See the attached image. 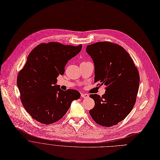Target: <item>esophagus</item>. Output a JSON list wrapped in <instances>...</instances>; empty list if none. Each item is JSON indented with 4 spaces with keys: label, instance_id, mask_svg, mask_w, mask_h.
<instances>
[{
    "label": "esophagus",
    "instance_id": "esophagus-1",
    "mask_svg": "<svg viewBox=\"0 0 160 160\" xmlns=\"http://www.w3.org/2000/svg\"><path fill=\"white\" fill-rule=\"evenodd\" d=\"M81 97H82L83 98H89V94L86 93H81Z\"/></svg>",
    "mask_w": 160,
    "mask_h": 160
}]
</instances>
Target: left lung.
<instances>
[{
    "instance_id": "1",
    "label": "left lung",
    "mask_w": 160,
    "mask_h": 160,
    "mask_svg": "<svg viewBox=\"0 0 160 160\" xmlns=\"http://www.w3.org/2000/svg\"><path fill=\"white\" fill-rule=\"evenodd\" d=\"M86 51L94 66V82L107 86L100 97L90 94L94 107L92 118L100 125L111 127L123 120L132 111L136 101L139 75L129 54L117 44L100 42L88 45Z\"/></svg>"
}]
</instances>
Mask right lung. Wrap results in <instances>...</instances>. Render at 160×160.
<instances>
[{"instance_id":"obj_1","label":"right lung","mask_w":160,"mask_h":160,"mask_svg":"<svg viewBox=\"0 0 160 160\" xmlns=\"http://www.w3.org/2000/svg\"><path fill=\"white\" fill-rule=\"evenodd\" d=\"M81 48L82 45L50 42L38 45L28 56L18 74L17 85L22 104L34 120L43 124L53 123L64 116L71 103L80 98L78 91H63L56 84L58 75L64 74L68 62Z\"/></svg>"}]
</instances>
